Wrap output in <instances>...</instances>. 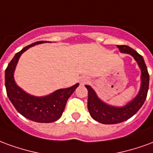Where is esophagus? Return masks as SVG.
<instances>
[{"label":"esophagus","instance_id":"1","mask_svg":"<svg viewBox=\"0 0 153 153\" xmlns=\"http://www.w3.org/2000/svg\"><path fill=\"white\" fill-rule=\"evenodd\" d=\"M87 81H88V79H87L86 78H85V79H82L80 82H81V83H82V84H84L85 83H87Z\"/></svg>","mask_w":153,"mask_h":153}]
</instances>
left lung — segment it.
I'll return each instance as SVG.
<instances>
[{
	"label": "left lung",
	"mask_w": 153,
	"mask_h": 153,
	"mask_svg": "<svg viewBox=\"0 0 153 153\" xmlns=\"http://www.w3.org/2000/svg\"><path fill=\"white\" fill-rule=\"evenodd\" d=\"M117 47L121 52L130 54L138 62L142 71L141 88L138 96L131 102L128 103L123 107H114L102 102L97 97L93 88L88 85H86L85 87L88 91V109L90 115L95 120L105 125L121 123L131 118L133 115L138 112L147 98L149 86V74L143 56L133 48L126 45H118Z\"/></svg>",
	"instance_id": "8db88e82"
}]
</instances>
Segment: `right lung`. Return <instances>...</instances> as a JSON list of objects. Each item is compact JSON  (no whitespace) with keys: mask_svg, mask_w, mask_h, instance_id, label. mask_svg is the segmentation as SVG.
<instances>
[{"mask_svg":"<svg viewBox=\"0 0 153 153\" xmlns=\"http://www.w3.org/2000/svg\"><path fill=\"white\" fill-rule=\"evenodd\" d=\"M47 42V41H45ZM44 41L37 42L23 48L15 54L5 69V84L6 93L13 106L25 118L38 123H51L57 120L63 113L67 100L79 86L77 83L69 88L59 89L47 97H33L19 88L14 79V70L21 54L28 48Z\"/></svg>","mask_w":153,"mask_h":153,"instance_id":"right-lung-1","label":"right lung"}]
</instances>
